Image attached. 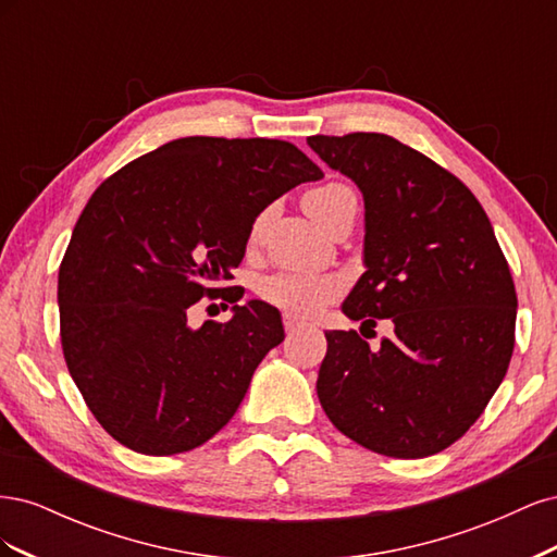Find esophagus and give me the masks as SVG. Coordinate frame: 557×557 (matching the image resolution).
<instances>
[{
  "label": "esophagus",
  "mask_w": 557,
  "mask_h": 557,
  "mask_svg": "<svg viewBox=\"0 0 557 557\" xmlns=\"http://www.w3.org/2000/svg\"><path fill=\"white\" fill-rule=\"evenodd\" d=\"M283 325H285V332H288V334H297V332L309 327L307 323H301V320H297V318L290 315V313L283 315Z\"/></svg>",
  "instance_id": "34e87169"
}]
</instances>
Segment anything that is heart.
Returning <instances> with one entry per match:
<instances>
[{"instance_id": "1", "label": "heart", "mask_w": 557, "mask_h": 557, "mask_svg": "<svg viewBox=\"0 0 557 557\" xmlns=\"http://www.w3.org/2000/svg\"><path fill=\"white\" fill-rule=\"evenodd\" d=\"M348 201H356V195H352L350 188H346L342 183H327L301 197V207H305V211L313 221L325 230L332 218L339 213ZM260 227L262 218L252 225V237L260 232ZM336 293H339V281L334 276L290 272V269L269 274L258 283V295L264 301H269V305L288 311L290 315H313L323 309Z\"/></svg>"}]
</instances>
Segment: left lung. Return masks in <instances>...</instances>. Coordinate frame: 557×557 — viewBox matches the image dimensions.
I'll use <instances>...</instances> for the list:
<instances>
[{
    "instance_id": "left-lung-1",
    "label": "left lung",
    "mask_w": 557,
    "mask_h": 557,
    "mask_svg": "<svg viewBox=\"0 0 557 557\" xmlns=\"http://www.w3.org/2000/svg\"><path fill=\"white\" fill-rule=\"evenodd\" d=\"M307 144L364 199V274L342 311L393 325L376 350L356 330L325 332L320 407L369 450L428 458L476 423L507 374L518 307L509 264L479 199L418 150L376 132Z\"/></svg>"
}]
</instances>
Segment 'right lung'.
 I'll list each match as a JSON object with an SVG mask.
<instances>
[{
	"instance_id": "add662e5",
	"label": "right lung",
	"mask_w": 557,
	"mask_h": 557,
	"mask_svg": "<svg viewBox=\"0 0 557 557\" xmlns=\"http://www.w3.org/2000/svg\"><path fill=\"white\" fill-rule=\"evenodd\" d=\"M323 172L288 141L185 137L132 160L83 209L58 276L70 374L115 442L193 450L237 413L281 313L250 299L193 330L188 309L227 288L256 218ZM225 299V297H223Z\"/></svg>"
}]
</instances>
